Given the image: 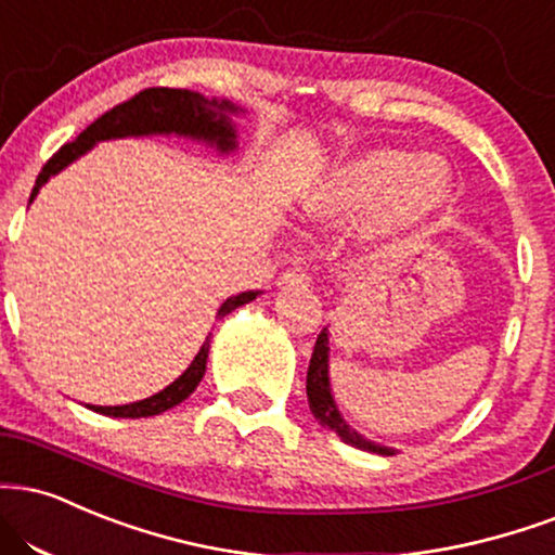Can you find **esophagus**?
<instances>
[{
  "label": "esophagus",
  "mask_w": 555,
  "mask_h": 555,
  "mask_svg": "<svg viewBox=\"0 0 555 555\" xmlns=\"http://www.w3.org/2000/svg\"><path fill=\"white\" fill-rule=\"evenodd\" d=\"M279 284L282 286H295V284H310V276L302 269H286L282 276H279Z\"/></svg>",
  "instance_id": "obj_1"
}]
</instances>
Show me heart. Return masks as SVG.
<instances>
[{"instance_id": "obj_1", "label": "heart", "mask_w": 555, "mask_h": 555, "mask_svg": "<svg viewBox=\"0 0 555 555\" xmlns=\"http://www.w3.org/2000/svg\"><path fill=\"white\" fill-rule=\"evenodd\" d=\"M450 170L437 155L372 150L333 172L312 211L325 224L357 222L370 214V237L383 243L429 227L450 204Z\"/></svg>"}]
</instances>
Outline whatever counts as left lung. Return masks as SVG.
<instances>
[{"instance_id": "obj_1", "label": "left lung", "mask_w": 555, "mask_h": 555, "mask_svg": "<svg viewBox=\"0 0 555 555\" xmlns=\"http://www.w3.org/2000/svg\"><path fill=\"white\" fill-rule=\"evenodd\" d=\"M307 403H310L312 416H315L325 429L336 431L338 437H341V442L357 447V450L377 452V455H392L390 447L370 442L362 434L353 431L351 426L344 422L341 413H338L336 403H333L328 383V328L320 331L315 349H312L310 357V366H307Z\"/></svg>"}]
</instances>
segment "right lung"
<instances>
[{
    "label": "right lung",
    "mask_w": 555,
    "mask_h": 555,
    "mask_svg": "<svg viewBox=\"0 0 555 555\" xmlns=\"http://www.w3.org/2000/svg\"><path fill=\"white\" fill-rule=\"evenodd\" d=\"M218 111L214 112L212 108ZM224 111H235L230 103H217V100H206L198 92L178 90V87H146V90L137 92V95L124 100V103L113 105L111 111H105L98 121H92L87 129L79 133L75 142H66L62 150L53 155L49 163L43 165L41 176L36 178L33 185L30 202L36 198V193L51 176H56L59 170H64L72 159L85 155L92 144L100 139H113V137H142V133H183V137H196L214 142L219 150H235V131H232L230 121H227ZM256 299V292H243V295L230 297L219 307L217 315L224 318L232 310H237L240 305ZM206 357H209V338L198 349L196 359H193L189 370L180 375L176 383L159 390L157 396L139 400V403L129 405H92V411L103 413V416L113 418H142V416H157V413L172 409L180 400H185L196 390V385L202 383L206 372Z\"/></svg>",
    "instance_id": "obj_1"
}]
</instances>
